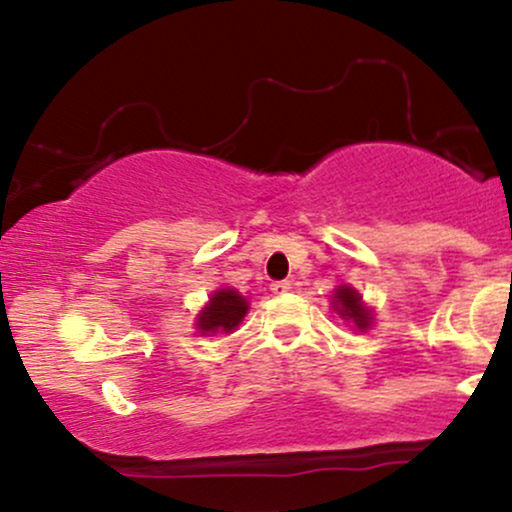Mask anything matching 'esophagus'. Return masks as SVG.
Returning a JSON list of instances; mask_svg holds the SVG:
<instances>
[{"label": "esophagus", "instance_id": "esophagus-1", "mask_svg": "<svg viewBox=\"0 0 512 512\" xmlns=\"http://www.w3.org/2000/svg\"><path fill=\"white\" fill-rule=\"evenodd\" d=\"M269 289H272V293H276V296H281V293H286L291 289V281H272V286H269Z\"/></svg>", "mask_w": 512, "mask_h": 512}]
</instances>
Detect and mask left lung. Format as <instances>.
I'll use <instances>...</instances> for the list:
<instances>
[{"label":"left lung","instance_id":"8db88e82","mask_svg":"<svg viewBox=\"0 0 512 512\" xmlns=\"http://www.w3.org/2000/svg\"><path fill=\"white\" fill-rule=\"evenodd\" d=\"M334 308L339 310V315L344 317V320H354L358 330H366L370 317H368V310H363L361 305V296L354 289H349V286H342V289H337L334 293Z\"/></svg>","mask_w":512,"mask_h":512}]
</instances>
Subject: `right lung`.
Returning <instances> with one entry per match:
<instances>
[{
    "label": "right lung",
    "instance_id": "add662e5",
    "mask_svg": "<svg viewBox=\"0 0 512 512\" xmlns=\"http://www.w3.org/2000/svg\"><path fill=\"white\" fill-rule=\"evenodd\" d=\"M248 313V303L243 296H238V291L221 289L214 293L207 308L199 315V330L207 332H231L236 330L238 322L243 320Z\"/></svg>",
    "mask_w": 512,
    "mask_h": 512
}]
</instances>
